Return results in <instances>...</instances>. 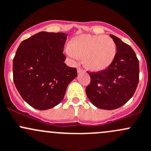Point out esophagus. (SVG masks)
<instances>
[{
  "instance_id": "obj_1",
  "label": "esophagus",
  "mask_w": 151,
  "mask_h": 151,
  "mask_svg": "<svg viewBox=\"0 0 151 151\" xmlns=\"http://www.w3.org/2000/svg\"><path fill=\"white\" fill-rule=\"evenodd\" d=\"M77 71H78V73H80L83 72V70L81 69V68H79V67H78Z\"/></svg>"
}]
</instances>
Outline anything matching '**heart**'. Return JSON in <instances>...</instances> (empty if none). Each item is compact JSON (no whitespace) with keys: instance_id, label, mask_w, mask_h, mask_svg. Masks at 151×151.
Listing matches in <instances>:
<instances>
[{"instance_id":"1","label":"heart","mask_w":151,"mask_h":151,"mask_svg":"<svg viewBox=\"0 0 151 151\" xmlns=\"http://www.w3.org/2000/svg\"><path fill=\"white\" fill-rule=\"evenodd\" d=\"M67 54L73 59L82 57L87 70L99 72L111 65L116 56V45L107 35H82L74 37L68 43Z\"/></svg>"}]
</instances>
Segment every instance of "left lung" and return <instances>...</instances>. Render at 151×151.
Here are the masks:
<instances>
[{"label":"left lung","mask_w":151,"mask_h":151,"mask_svg":"<svg viewBox=\"0 0 151 151\" xmlns=\"http://www.w3.org/2000/svg\"><path fill=\"white\" fill-rule=\"evenodd\" d=\"M116 45V58L106 70L88 73L91 82L86 93L91 103L104 110H114L127 103L139 82V60L129 45L110 35Z\"/></svg>","instance_id":"left-lung-1"}]
</instances>
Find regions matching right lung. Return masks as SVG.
<instances>
[{
    "label": "right lung",
    "instance_id": "right-lung-1",
    "mask_svg": "<svg viewBox=\"0 0 151 151\" xmlns=\"http://www.w3.org/2000/svg\"><path fill=\"white\" fill-rule=\"evenodd\" d=\"M68 35L40 32L20 43L13 60V79L23 99L32 108L48 110L58 105L77 70L64 63Z\"/></svg>",
    "mask_w": 151,
    "mask_h": 151
}]
</instances>
